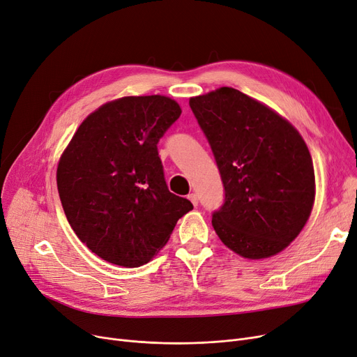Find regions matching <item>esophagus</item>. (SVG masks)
<instances>
[{
    "instance_id": "esophagus-1",
    "label": "esophagus",
    "mask_w": 357,
    "mask_h": 357,
    "mask_svg": "<svg viewBox=\"0 0 357 357\" xmlns=\"http://www.w3.org/2000/svg\"><path fill=\"white\" fill-rule=\"evenodd\" d=\"M188 199L191 201V203H192L195 207L198 206V195H197V194H194V192L190 194V195H188Z\"/></svg>"
}]
</instances>
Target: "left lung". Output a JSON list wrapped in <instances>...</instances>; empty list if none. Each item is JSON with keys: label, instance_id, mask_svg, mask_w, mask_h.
Listing matches in <instances>:
<instances>
[{"label": "left lung", "instance_id": "obj_1", "mask_svg": "<svg viewBox=\"0 0 357 357\" xmlns=\"http://www.w3.org/2000/svg\"><path fill=\"white\" fill-rule=\"evenodd\" d=\"M225 187L213 213L220 241L238 255L261 259L283 251L311 215V153L291 123L231 87L190 99Z\"/></svg>", "mask_w": 357, "mask_h": 357}]
</instances>
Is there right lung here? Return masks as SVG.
<instances>
[{
	"label": "right lung",
	"mask_w": 357,
	"mask_h": 357,
	"mask_svg": "<svg viewBox=\"0 0 357 357\" xmlns=\"http://www.w3.org/2000/svg\"><path fill=\"white\" fill-rule=\"evenodd\" d=\"M170 98L127 96L102 105L73 135L56 185L75 235L102 259L147 264L191 201L167 190L158 143L181 116Z\"/></svg>",
	"instance_id": "right-lung-1"
}]
</instances>
